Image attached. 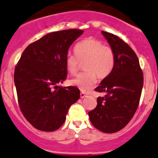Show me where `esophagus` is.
Segmentation results:
<instances>
[{
  "label": "esophagus",
  "mask_w": 158,
  "mask_h": 158,
  "mask_svg": "<svg viewBox=\"0 0 158 158\" xmlns=\"http://www.w3.org/2000/svg\"><path fill=\"white\" fill-rule=\"evenodd\" d=\"M80 97L82 98V99H83V98L86 97V95H85L84 93H80Z\"/></svg>",
  "instance_id": "1"
}]
</instances>
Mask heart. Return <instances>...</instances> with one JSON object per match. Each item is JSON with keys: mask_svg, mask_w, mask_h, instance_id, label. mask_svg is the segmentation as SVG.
<instances>
[{"mask_svg": "<svg viewBox=\"0 0 158 158\" xmlns=\"http://www.w3.org/2000/svg\"><path fill=\"white\" fill-rule=\"evenodd\" d=\"M75 52H69L65 57V68L69 73L76 75L84 63L85 73L70 81L71 85L82 92H89L99 79H106L115 65L113 50L95 38H87L78 42Z\"/></svg>", "mask_w": 158, "mask_h": 158, "instance_id": "b5f03b06", "label": "heart"}]
</instances>
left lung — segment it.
<instances>
[{"mask_svg":"<svg viewBox=\"0 0 158 158\" xmlns=\"http://www.w3.org/2000/svg\"><path fill=\"white\" fill-rule=\"evenodd\" d=\"M115 55L111 74L95 89L105 93L97 98V105L89 112L92 124L107 134L116 133L127 125L140 102L143 85V72L134 50L120 38L102 31Z\"/></svg>","mask_w":158,"mask_h":158,"instance_id":"obj_1","label":"left lung"}]
</instances>
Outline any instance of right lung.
<instances>
[{
	"label": "right lung",
	"instance_id": "right-lung-1",
	"mask_svg": "<svg viewBox=\"0 0 158 158\" xmlns=\"http://www.w3.org/2000/svg\"><path fill=\"white\" fill-rule=\"evenodd\" d=\"M83 33L68 29L52 32L24 49L15 69L18 104L35 128L52 132L64 123L69 109L80 96L76 86L61 87L67 77L65 57Z\"/></svg>",
	"mask_w": 158,
	"mask_h": 158
}]
</instances>
